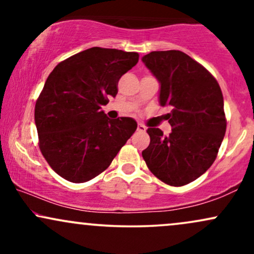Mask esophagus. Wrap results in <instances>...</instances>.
Instances as JSON below:
<instances>
[{
    "label": "esophagus",
    "instance_id": "obj_1",
    "mask_svg": "<svg viewBox=\"0 0 254 254\" xmlns=\"http://www.w3.org/2000/svg\"><path fill=\"white\" fill-rule=\"evenodd\" d=\"M145 130H147V127H145L143 124H141V123L137 124V131H139V132H144Z\"/></svg>",
    "mask_w": 254,
    "mask_h": 254
}]
</instances>
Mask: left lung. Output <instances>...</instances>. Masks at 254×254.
Instances as JSON below:
<instances>
[{
	"label": "left lung",
	"instance_id": "left-lung-1",
	"mask_svg": "<svg viewBox=\"0 0 254 254\" xmlns=\"http://www.w3.org/2000/svg\"><path fill=\"white\" fill-rule=\"evenodd\" d=\"M142 62L159 81L160 105L173 107L170 136L149 125L150 143L142 156L161 182L186 185L209 170L223 141L222 92L210 72L182 51H153Z\"/></svg>",
	"mask_w": 254,
	"mask_h": 254
}]
</instances>
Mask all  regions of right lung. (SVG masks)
Returning a JSON list of instances; mask_svg holds the SVG:
<instances>
[{
	"label": "right lung",
	"instance_id": "add662e5",
	"mask_svg": "<svg viewBox=\"0 0 254 254\" xmlns=\"http://www.w3.org/2000/svg\"><path fill=\"white\" fill-rule=\"evenodd\" d=\"M137 62V52L90 48L57 64L46 78L34 121L43 156L58 176L71 183L93 179L135 132V119H110L101 106Z\"/></svg>",
	"mask_w": 254,
	"mask_h": 254
}]
</instances>
